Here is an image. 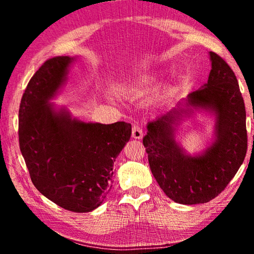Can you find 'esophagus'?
<instances>
[{
    "label": "esophagus",
    "mask_w": 254,
    "mask_h": 254,
    "mask_svg": "<svg viewBox=\"0 0 254 254\" xmlns=\"http://www.w3.org/2000/svg\"><path fill=\"white\" fill-rule=\"evenodd\" d=\"M132 137L136 140H141L143 137V132L142 128H141L139 126H133L132 127Z\"/></svg>",
    "instance_id": "34e87169"
}]
</instances>
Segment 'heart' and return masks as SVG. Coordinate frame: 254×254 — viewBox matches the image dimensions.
<instances>
[{"mask_svg": "<svg viewBox=\"0 0 254 254\" xmlns=\"http://www.w3.org/2000/svg\"><path fill=\"white\" fill-rule=\"evenodd\" d=\"M152 81H153V77H147V78H142V79H140L139 81H133V83L128 84L127 87L130 88V91L136 93V92L141 91V89H142L143 87H145V86H147L148 84L152 83Z\"/></svg>", "mask_w": 254, "mask_h": 254, "instance_id": "heart-1", "label": "heart"}]
</instances>
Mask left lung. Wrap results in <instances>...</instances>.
Returning <instances> with one entry per match:
<instances>
[{"label": "left lung", "instance_id": "left-lung-1", "mask_svg": "<svg viewBox=\"0 0 254 254\" xmlns=\"http://www.w3.org/2000/svg\"><path fill=\"white\" fill-rule=\"evenodd\" d=\"M212 69L207 83L189 94L185 104L149 122L143 145L150 169L163 192L176 203L204 204L224 190L246 158V106L235 74L226 62L209 53ZM196 110L215 117L213 142L190 156L175 140L177 127Z\"/></svg>", "mask_w": 254, "mask_h": 254}]
</instances>
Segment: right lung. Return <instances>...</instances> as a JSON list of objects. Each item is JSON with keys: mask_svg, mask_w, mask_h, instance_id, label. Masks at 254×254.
Wrapping results in <instances>:
<instances>
[{"mask_svg": "<svg viewBox=\"0 0 254 254\" xmlns=\"http://www.w3.org/2000/svg\"><path fill=\"white\" fill-rule=\"evenodd\" d=\"M74 62L68 56L48 59L30 79L19 110V143L38 190L60 207L87 213L109 194L115 159L132 127L83 122L50 103Z\"/></svg>", "mask_w": 254, "mask_h": 254, "instance_id": "1", "label": "right lung"}]
</instances>
